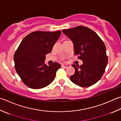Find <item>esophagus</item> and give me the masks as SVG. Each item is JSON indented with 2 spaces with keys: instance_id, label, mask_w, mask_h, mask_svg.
Returning a JSON list of instances; mask_svg holds the SVG:
<instances>
[{
  "instance_id": "34e87169",
  "label": "esophagus",
  "mask_w": 121,
  "mask_h": 121,
  "mask_svg": "<svg viewBox=\"0 0 121 121\" xmlns=\"http://www.w3.org/2000/svg\"><path fill=\"white\" fill-rule=\"evenodd\" d=\"M69 66H70V65H61V67L63 68H65L69 67Z\"/></svg>"
}]
</instances>
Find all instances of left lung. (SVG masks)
Listing matches in <instances>:
<instances>
[{"mask_svg":"<svg viewBox=\"0 0 121 121\" xmlns=\"http://www.w3.org/2000/svg\"><path fill=\"white\" fill-rule=\"evenodd\" d=\"M62 32L72 41L74 54L83 61L80 66L72 65L75 73L70 77V80L82 87L95 84L102 78L108 62L105 44L94 30L83 26Z\"/></svg>","mask_w":121,"mask_h":121,"instance_id":"left-lung-1","label":"left lung"}]
</instances>
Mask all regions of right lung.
Wrapping results in <instances>:
<instances>
[{"mask_svg":"<svg viewBox=\"0 0 121 121\" xmlns=\"http://www.w3.org/2000/svg\"><path fill=\"white\" fill-rule=\"evenodd\" d=\"M61 33L36 31L22 41L14 56L15 68L24 84L32 89H41L53 82L61 65L58 62L47 65L45 56L51 52Z\"/></svg>","mask_w":121,"mask_h":121,"instance_id":"right-lung-1","label":"right lung"}]
</instances>
